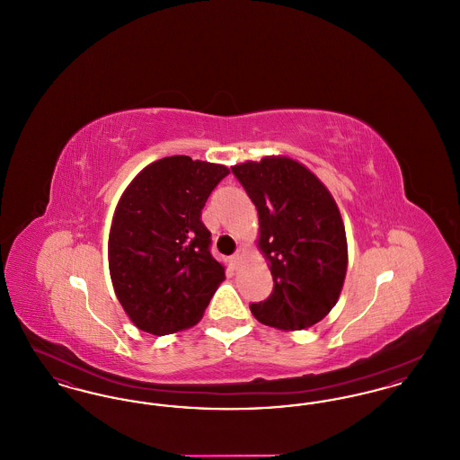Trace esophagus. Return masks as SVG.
I'll list each match as a JSON object with an SVG mask.
<instances>
[{"mask_svg":"<svg viewBox=\"0 0 460 460\" xmlns=\"http://www.w3.org/2000/svg\"><path fill=\"white\" fill-rule=\"evenodd\" d=\"M243 255H244V250H243V248H240V250H238V252H236V253L233 255L231 262H233V265H234V267H238V265H240L241 259H243Z\"/></svg>","mask_w":460,"mask_h":460,"instance_id":"1","label":"esophagus"}]
</instances>
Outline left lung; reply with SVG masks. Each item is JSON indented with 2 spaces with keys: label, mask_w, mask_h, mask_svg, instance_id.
<instances>
[{
  "label": "left lung",
  "mask_w": 460,
  "mask_h": 460,
  "mask_svg": "<svg viewBox=\"0 0 460 460\" xmlns=\"http://www.w3.org/2000/svg\"><path fill=\"white\" fill-rule=\"evenodd\" d=\"M231 171L257 208V246L274 281L252 314L270 328H312L336 305L347 276V234L334 198L304 164L283 155Z\"/></svg>",
  "instance_id": "left-lung-1"
}]
</instances>
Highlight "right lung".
Instances as JSON below:
<instances>
[{"instance_id":"add662e5","label":"right lung","mask_w":460,"mask_h":460,"mask_svg":"<svg viewBox=\"0 0 460 460\" xmlns=\"http://www.w3.org/2000/svg\"><path fill=\"white\" fill-rule=\"evenodd\" d=\"M227 174L226 165L174 155L146 165L122 193L110 227V278L136 328L164 336L195 326L226 279L201 208Z\"/></svg>"}]
</instances>
